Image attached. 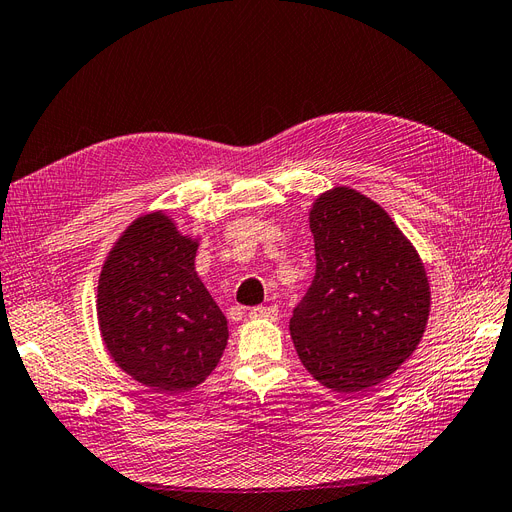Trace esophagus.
Masks as SVG:
<instances>
[{
	"mask_svg": "<svg viewBox=\"0 0 512 512\" xmlns=\"http://www.w3.org/2000/svg\"><path fill=\"white\" fill-rule=\"evenodd\" d=\"M250 318H254V320H275L277 318V307L275 305H271V307H265V305L252 307Z\"/></svg>",
	"mask_w": 512,
	"mask_h": 512,
	"instance_id": "esophagus-1",
	"label": "esophagus"
}]
</instances>
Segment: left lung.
Masks as SVG:
<instances>
[{
	"label": "left lung",
	"mask_w": 512,
	"mask_h": 512,
	"mask_svg": "<svg viewBox=\"0 0 512 512\" xmlns=\"http://www.w3.org/2000/svg\"><path fill=\"white\" fill-rule=\"evenodd\" d=\"M316 273L290 335L305 369L337 393L380 384L416 350L431 290L421 256L378 203L337 185L309 209Z\"/></svg>",
	"instance_id": "1"
}]
</instances>
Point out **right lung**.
<instances>
[{
	"label": "right lung",
	"instance_id": "add662e5",
	"mask_svg": "<svg viewBox=\"0 0 512 512\" xmlns=\"http://www.w3.org/2000/svg\"><path fill=\"white\" fill-rule=\"evenodd\" d=\"M198 239L166 211L121 232L98 280V327L121 371L149 389L190 391L220 363L228 322L194 267Z\"/></svg>",
	"mask_w": 512,
	"mask_h": 512
}]
</instances>
